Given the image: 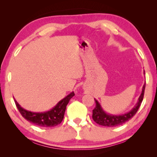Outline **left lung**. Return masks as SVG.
Wrapping results in <instances>:
<instances>
[{
  "instance_id": "1",
  "label": "left lung",
  "mask_w": 157,
  "mask_h": 157,
  "mask_svg": "<svg viewBox=\"0 0 157 157\" xmlns=\"http://www.w3.org/2000/svg\"><path fill=\"white\" fill-rule=\"evenodd\" d=\"M144 90L145 83L143 85L142 93H141L140 98L138 99L136 105H134V107L129 112L123 114H118V115L107 113L102 109L100 102L96 99H94L96 106L94 109L92 110V119L98 124L105 126V127H115V126H118L125 123L127 121H129L130 119L133 117V116H134V114L136 113L139 108H140L141 103L143 100V98H144Z\"/></svg>"
}]
</instances>
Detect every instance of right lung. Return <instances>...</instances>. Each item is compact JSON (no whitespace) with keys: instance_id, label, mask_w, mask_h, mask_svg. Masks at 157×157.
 Masks as SVG:
<instances>
[{"instance_id":"add662e5","label":"right lung","mask_w":157,"mask_h":157,"mask_svg":"<svg viewBox=\"0 0 157 157\" xmlns=\"http://www.w3.org/2000/svg\"><path fill=\"white\" fill-rule=\"evenodd\" d=\"M75 96L74 92L70 93L63 98V100L59 101L57 105L52 107L51 109L43 112H33L25 109L17 103L15 100V103L20 113L28 122H31L37 126L43 127H56L63 120L64 114L68 102L70 99Z\"/></svg>"}]
</instances>
